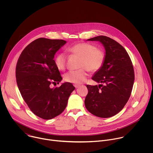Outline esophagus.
I'll use <instances>...</instances> for the list:
<instances>
[{
  "instance_id": "obj_1",
  "label": "esophagus",
  "mask_w": 153,
  "mask_h": 153,
  "mask_svg": "<svg viewBox=\"0 0 153 153\" xmlns=\"http://www.w3.org/2000/svg\"><path fill=\"white\" fill-rule=\"evenodd\" d=\"M74 87H75V88H79V87L80 86V85H77V84H74Z\"/></svg>"
}]
</instances>
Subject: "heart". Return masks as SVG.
I'll use <instances>...</instances> for the list:
<instances>
[{"label": "heart", "mask_w": 153, "mask_h": 153, "mask_svg": "<svg viewBox=\"0 0 153 153\" xmlns=\"http://www.w3.org/2000/svg\"><path fill=\"white\" fill-rule=\"evenodd\" d=\"M70 54L80 57L79 67L81 68L70 70L65 74V80L74 83L79 84L84 82L88 76V71L96 72L100 70L105 62V53L100 48L88 43H78L67 48ZM67 57L66 54L60 53L54 59V63L59 70L66 68Z\"/></svg>", "instance_id": "1"}]
</instances>
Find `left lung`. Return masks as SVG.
Returning <instances> with one entry per match:
<instances>
[{
	"instance_id": "8db88e82",
	"label": "left lung",
	"mask_w": 153,
	"mask_h": 153,
	"mask_svg": "<svg viewBox=\"0 0 153 153\" xmlns=\"http://www.w3.org/2000/svg\"><path fill=\"white\" fill-rule=\"evenodd\" d=\"M87 40L102 43L105 58L102 68L92 77L100 84L86 85L88 93L85 105L96 116L110 117L122 110L131 96L134 81L133 63L125 49L116 40L105 36Z\"/></svg>"
}]
</instances>
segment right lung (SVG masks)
Segmentation results:
<instances>
[{
  "mask_svg": "<svg viewBox=\"0 0 153 153\" xmlns=\"http://www.w3.org/2000/svg\"><path fill=\"white\" fill-rule=\"evenodd\" d=\"M66 43L63 40L39 38L25 47L17 62L16 77L22 97L30 110L43 119L60 114L75 89L70 82L50 87L62 79L54 57Z\"/></svg>",
  "mask_w": 153,
  "mask_h": 153,
  "instance_id": "obj_1",
  "label": "right lung"
}]
</instances>
